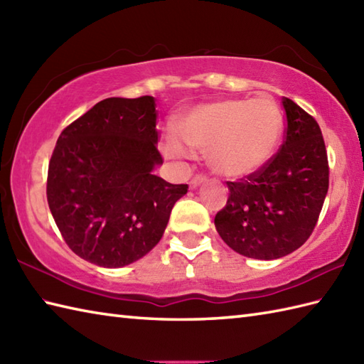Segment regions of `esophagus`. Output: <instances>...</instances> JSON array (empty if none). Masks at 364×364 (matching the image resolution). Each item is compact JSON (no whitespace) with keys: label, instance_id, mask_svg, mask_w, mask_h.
Returning a JSON list of instances; mask_svg holds the SVG:
<instances>
[{"label":"esophagus","instance_id":"1","mask_svg":"<svg viewBox=\"0 0 364 364\" xmlns=\"http://www.w3.org/2000/svg\"><path fill=\"white\" fill-rule=\"evenodd\" d=\"M206 181V176H203V175H196L194 178H192V180L189 181V186H191V189H196V188H198L200 184H203Z\"/></svg>","mask_w":364,"mask_h":364}]
</instances>
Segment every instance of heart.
Returning a JSON list of instances; mask_svg holds the SVG:
<instances>
[{"label":"heart","instance_id":"obj_1","mask_svg":"<svg viewBox=\"0 0 364 364\" xmlns=\"http://www.w3.org/2000/svg\"><path fill=\"white\" fill-rule=\"evenodd\" d=\"M283 131L280 107L269 95L223 98L198 105L180 122V134L168 131L162 151L170 159H188L191 151L206 153L215 173L241 178L264 167ZM190 148L188 149L187 146Z\"/></svg>","mask_w":364,"mask_h":364}]
</instances>
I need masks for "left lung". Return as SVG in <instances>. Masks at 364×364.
<instances>
[{"mask_svg": "<svg viewBox=\"0 0 364 364\" xmlns=\"http://www.w3.org/2000/svg\"><path fill=\"white\" fill-rule=\"evenodd\" d=\"M286 133L264 167L227 181L230 196L214 225L228 247L255 259L297 250L318 223L328 191V159L321 128L292 100H282Z\"/></svg>", "mask_w": 364, "mask_h": 364, "instance_id": "left-lung-1", "label": "left lung"}]
</instances>
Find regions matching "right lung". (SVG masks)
Listing matches in <instances>:
<instances>
[{
	"label": "right lung",
	"instance_id": "add662e5",
	"mask_svg": "<svg viewBox=\"0 0 364 364\" xmlns=\"http://www.w3.org/2000/svg\"><path fill=\"white\" fill-rule=\"evenodd\" d=\"M153 97L106 98L60 133L46 198L70 249L92 264L123 267L156 245L188 184L153 175L158 151Z\"/></svg>",
	"mask_w": 364,
	"mask_h": 364
}]
</instances>
